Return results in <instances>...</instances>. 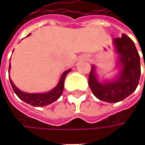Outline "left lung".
Returning a JSON list of instances; mask_svg holds the SVG:
<instances>
[{
  "instance_id": "1",
  "label": "left lung",
  "mask_w": 145,
  "mask_h": 145,
  "mask_svg": "<svg viewBox=\"0 0 145 145\" xmlns=\"http://www.w3.org/2000/svg\"><path fill=\"white\" fill-rule=\"evenodd\" d=\"M113 42L121 67L116 79L99 82L93 65L89 75V86L93 95L106 103H118L128 97L136 90L140 77V59L133 41L123 34L122 38H115Z\"/></svg>"
}]
</instances>
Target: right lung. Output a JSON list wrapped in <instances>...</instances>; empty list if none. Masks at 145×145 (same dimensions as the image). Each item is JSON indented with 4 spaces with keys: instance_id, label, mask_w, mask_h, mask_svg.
Segmentation results:
<instances>
[{
    "instance_id": "obj_1",
    "label": "right lung",
    "mask_w": 145,
    "mask_h": 145,
    "mask_svg": "<svg viewBox=\"0 0 145 145\" xmlns=\"http://www.w3.org/2000/svg\"><path fill=\"white\" fill-rule=\"evenodd\" d=\"M30 35H28L27 36H30ZM9 69H10V64H9ZM70 70L71 69L65 71L62 74L57 86L54 89H52L49 92L43 93H28L22 92L14 86L11 79L9 81H10V84L12 86L14 93L17 94V96L19 97L21 100L24 101L25 103L28 104H31L33 106H47L54 103L61 96L64 90V80L66 78L67 74L70 72Z\"/></svg>"
}]
</instances>
